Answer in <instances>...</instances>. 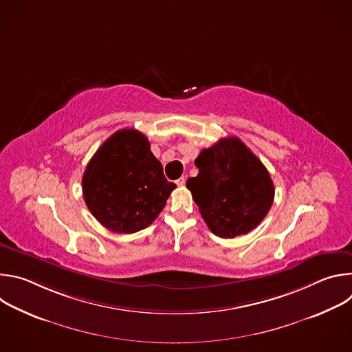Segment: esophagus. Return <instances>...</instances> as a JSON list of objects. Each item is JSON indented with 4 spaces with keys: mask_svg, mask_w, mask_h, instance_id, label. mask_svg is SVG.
<instances>
[{
    "mask_svg": "<svg viewBox=\"0 0 352 352\" xmlns=\"http://www.w3.org/2000/svg\"><path fill=\"white\" fill-rule=\"evenodd\" d=\"M175 182H177L178 186H184L185 182H186V178H185V177H181V178H178Z\"/></svg>",
    "mask_w": 352,
    "mask_h": 352,
    "instance_id": "34e87169",
    "label": "esophagus"
}]
</instances>
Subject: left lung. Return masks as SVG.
Listing matches in <instances>:
<instances>
[{"mask_svg":"<svg viewBox=\"0 0 352 352\" xmlns=\"http://www.w3.org/2000/svg\"><path fill=\"white\" fill-rule=\"evenodd\" d=\"M199 174L186 181L210 231L234 238L256 228L269 213L274 185L262 162L238 138H223L195 160Z\"/></svg>","mask_w":352,"mask_h":352,"instance_id":"left-lung-1","label":"left lung"}]
</instances>
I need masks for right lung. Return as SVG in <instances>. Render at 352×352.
<instances>
[{"instance_id":"add662e5","label":"right lung","mask_w":352,"mask_h":352,"mask_svg":"<svg viewBox=\"0 0 352 352\" xmlns=\"http://www.w3.org/2000/svg\"><path fill=\"white\" fill-rule=\"evenodd\" d=\"M177 188L136 129H120L89 162L82 190L87 209L107 230L132 234L152 224Z\"/></svg>"}]
</instances>
